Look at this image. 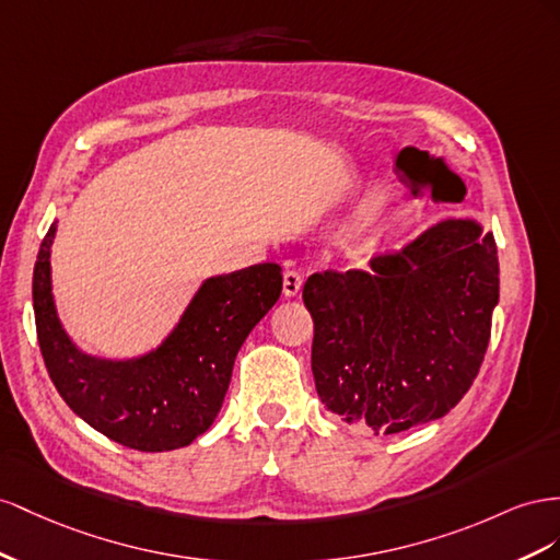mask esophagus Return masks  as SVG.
Masks as SVG:
<instances>
[{
	"mask_svg": "<svg viewBox=\"0 0 560 560\" xmlns=\"http://www.w3.org/2000/svg\"><path fill=\"white\" fill-rule=\"evenodd\" d=\"M300 289H302L300 271H295V269L285 271V275H283V295H285V298H293V295L300 293Z\"/></svg>",
	"mask_w": 560,
	"mask_h": 560,
	"instance_id": "1",
	"label": "esophagus"
}]
</instances>
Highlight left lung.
I'll use <instances>...</instances> for the list:
<instances>
[{
	"instance_id": "left-lung-1",
	"label": "left lung",
	"mask_w": 560,
	"mask_h": 560,
	"mask_svg": "<svg viewBox=\"0 0 560 560\" xmlns=\"http://www.w3.org/2000/svg\"><path fill=\"white\" fill-rule=\"evenodd\" d=\"M302 300L318 398L351 424L398 434L443 418L481 371L498 246L469 220L441 222L371 271H316Z\"/></svg>"
}]
</instances>
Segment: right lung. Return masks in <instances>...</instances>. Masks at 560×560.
Returning <instances> with one entry per match:
<instances>
[{"label":"right lung","instance_id":"right-lung-1","mask_svg":"<svg viewBox=\"0 0 560 560\" xmlns=\"http://www.w3.org/2000/svg\"><path fill=\"white\" fill-rule=\"evenodd\" d=\"M46 232L32 277L37 340L58 394L107 439L142 453L189 445L215 420L230 387L236 351L281 295V267L260 262L213 277L154 354L138 361L84 357L62 332L51 298Z\"/></svg>","mask_w":560,"mask_h":560}]
</instances>
